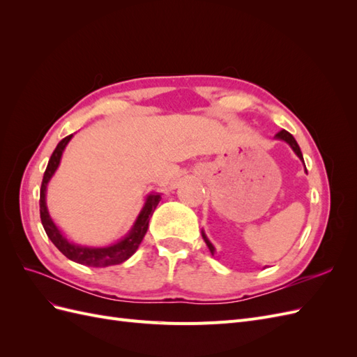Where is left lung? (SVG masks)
<instances>
[{"instance_id":"obj_1","label":"left lung","mask_w":357,"mask_h":357,"mask_svg":"<svg viewBox=\"0 0 357 357\" xmlns=\"http://www.w3.org/2000/svg\"><path fill=\"white\" fill-rule=\"evenodd\" d=\"M275 139H282V142H286V143L291 147V150H294L295 155H296L302 162H304V156H302V152H301V149H299V146H298V143H296V139L294 138V135H291L290 132H287V131H284V129H283V131H280L278 134H275ZM304 167H305V164H304ZM305 172H307V168H305ZM202 238H204L205 244L208 245L211 255H214L215 248H214V245L211 244V241L207 238V235H205L204 231H202Z\"/></svg>"}]
</instances>
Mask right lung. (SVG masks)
Returning a JSON list of instances; mask_svg holds the SVG:
<instances>
[{"mask_svg":"<svg viewBox=\"0 0 357 357\" xmlns=\"http://www.w3.org/2000/svg\"><path fill=\"white\" fill-rule=\"evenodd\" d=\"M71 138H73V134L61 139L58 143L56 149L53 150V153L49 159L45 176H43L41 189H40V218H41L43 228H45L49 240L56 245L58 250L63 256H67L73 262H77L86 266H93V268H105L112 265H119L125 262L126 259L131 257L137 252L138 245L142 244L149 228V220L152 218V214L160 201V193H149L146 197V202L143 205L142 211H139L132 225V228L129 229V232L123 236V238L104 247H89V245L74 244L67 238L66 235H63V232L58 228L55 222L52 220L47 210V204H46L47 185L50 178L53 177V174H55V171L58 169L63 150H66Z\"/></svg>","mask_w":357,"mask_h":357,"instance_id":"right-lung-1","label":"right lung"}]
</instances>
